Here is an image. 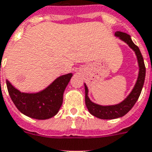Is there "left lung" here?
I'll use <instances>...</instances> for the list:
<instances>
[{
    "instance_id": "left-lung-1",
    "label": "left lung",
    "mask_w": 152,
    "mask_h": 152,
    "mask_svg": "<svg viewBox=\"0 0 152 152\" xmlns=\"http://www.w3.org/2000/svg\"><path fill=\"white\" fill-rule=\"evenodd\" d=\"M115 36L119 37L121 40L124 41L132 50L136 53L137 60L139 64V75L136 83L134 86L133 89L132 90L130 94L125 98L120 104H115V105H108V106H103L100 104H95L89 100L88 97V88L85 84V92H86V105L90 113L93 116H96L97 118L104 119V120H111V119H116L124 116L128 113L134 104L137 102L139 97L141 94L142 89H143L144 79H145L146 68L143 62V56L141 55V52L139 48L132 42L131 36L124 32L121 31H116Z\"/></svg>"
}]
</instances>
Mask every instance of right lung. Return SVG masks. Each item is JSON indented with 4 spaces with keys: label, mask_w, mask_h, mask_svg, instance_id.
I'll return each instance as SVG.
<instances>
[{
    "label": "right lung",
    "mask_w": 152,
    "mask_h": 152,
    "mask_svg": "<svg viewBox=\"0 0 152 152\" xmlns=\"http://www.w3.org/2000/svg\"><path fill=\"white\" fill-rule=\"evenodd\" d=\"M73 75H62L43 91L36 94L21 93L6 80L9 96L22 113L31 118L46 120L57 114L63 104V93Z\"/></svg>",
    "instance_id": "right-lung-1"
}]
</instances>
